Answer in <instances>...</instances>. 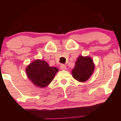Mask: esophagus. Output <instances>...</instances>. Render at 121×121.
Returning a JSON list of instances; mask_svg holds the SVG:
<instances>
[{
  "label": "esophagus",
  "mask_w": 121,
  "mask_h": 121,
  "mask_svg": "<svg viewBox=\"0 0 121 121\" xmlns=\"http://www.w3.org/2000/svg\"><path fill=\"white\" fill-rule=\"evenodd\" d=\"M60 69H62V70H65L67 69V67L64 65V64H61L60 65Z\"/></svg>",
  "instance_id": "obj_1"
}]
</instances>
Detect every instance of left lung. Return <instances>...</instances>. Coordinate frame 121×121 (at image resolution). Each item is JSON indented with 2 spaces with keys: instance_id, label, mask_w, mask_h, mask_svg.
Listing matches in <instances>:
<instances>
[{
  "instance_id": "obj_1",
  "label": "left lung",
  "mask_w": 121,
  "mask_h": 121,
  "mask_svg": "<svg viewBox=\"0 0 121 121\" xmlns=\"http://www.w3.org/2000/svg\"><path fill=\"white\" fill-rule=\"evenodd\" d=\"M95 69L91 58L79 56L72 71L73 77L79 82H85L90 78Z\"/></svg>"
}]
</instances>
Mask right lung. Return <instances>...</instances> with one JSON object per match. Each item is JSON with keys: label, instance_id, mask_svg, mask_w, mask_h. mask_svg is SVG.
<instances>
[{"label": "right lung", "instance_id": "1", "mask_svg": "<svg viewBox=\"0 0 121 121\" xmlns=\"http://www.w3.org/2000/svg\"><path fill=\"white\" fill-rule=\"evenodd\" d=\"M58 71L56 67H49L44 60L36 59L26 67L27 76L31 82L36 86L44 87L53 80Z\"/></svg>", "mask_w": 121, "mask_h": 121}]
</instances>
